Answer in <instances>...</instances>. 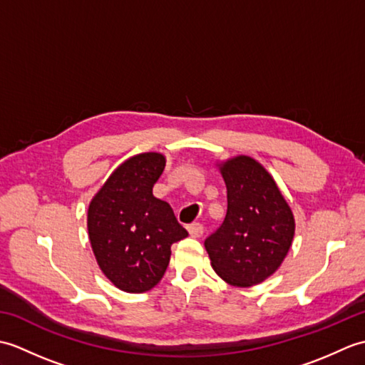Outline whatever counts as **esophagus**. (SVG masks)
Listing matches in <instances>:
<instances>
[{
    "instance_id": "obj_1",
    "label": "esophagus",
    "mask_w": 365,
    "mask_h": 365,
    "mask_svg": "<svg viewBox=\"0 0 365 365\" xmlns=\"http://www.w3.org/2000/svg\"><path fill=\"white\" fill-rule=\"evenodd\" d=\"M188 232H190L191 237L199 238V237H202V234H204V226L200 222H192L188 226Z\"/></svg>"
}]
</instances>
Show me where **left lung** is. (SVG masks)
Masks as SVG:
<instances>
[{
  "mask_svg": "<svg viewBox=\"0 0 365 365\" xmlns=\"http://www.w3.org/2000/svg\"><path fill=\"white\" fill-rule=\"evenodd\" d=\"M221 174L227 187V213L205 238V250L226 282L260 284L281 267L290 250L293 213L273 177L251 157L227 160Z\"/></svg>",
  "mask_w": 365,
  "mask_h": 365,
  "instance_id": "1",
  "label": "left lung"
}]
</instances>
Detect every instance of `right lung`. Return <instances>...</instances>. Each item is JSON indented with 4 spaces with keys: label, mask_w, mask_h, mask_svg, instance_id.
Wrapping results in <instances>:
<instances>
[{
    "label": "right lung",
    "mask_w": 365,
    "mask_h": 365,
    "mask_svg": "<svg viewBox=\"0 0 365 365\" xmlns=\"http://www.w3.org/2000/svg\"><path fill=\"white\" fill-rule=\"evenodd\" d=\"M166 166L161 153H139L114 170L88 210V230L100 269L128 293L157 285L170 246L188 235L174 210L152 188Z\"/></svg>",
    "instance_id": "obj_1"
}]
</instances>
